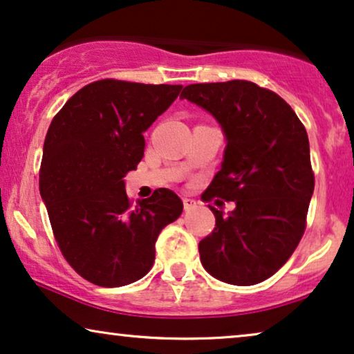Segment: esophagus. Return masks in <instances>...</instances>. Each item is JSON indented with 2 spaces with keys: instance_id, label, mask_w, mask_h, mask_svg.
I'll use <instances>...</instances> for the list:
<instances>
[{
  "instance_id": "34e87169",
  "label": "esophagus",
  "mask_w": 354,
  "mask_h": 354,
  "mask_svg": "<svg viewBox=\"0 0 354 354\" xmlns=\"http://www.w3.org/2000/svg\"><path fill=\"white\" fill-rule=\"evenodd\" d=\"M183 205H185V210L187 212V210L194 209L196 201L194 199H189V197H185V199H183Z\"/></svg>"
}]
</instances>
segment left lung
Segmentation results:
<instances>
[{
	"instance_id": "left-lung-1",
	"label": "left lung",
	"mask_w": 354,
	"mask_h": 354,
	"mask_svg": "<svg viewBox=\"0 0 354 354\" xmlns=\"http://www.w3.org/2000/svg\"><path fill=\"white\" fill-rule=\"evenodd\" d=\"M204 108L223 131L220 171L202 199L215 228L199 243L201 262L225 283L249 286L272 277L298 246L314 192L309 139L303 122L275 92L248 81L191 84L181 97Z\"/></svg>"
}]
</instances>
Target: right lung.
Segmentation results:
<instances>
[{
    "mask_svg": "<svg viewBox=\"0 0 354 354\" xmlns=\"http://www.w3.org/2000/svg\"><path fill=\"white\" fill-rule=\"evenodd\" d=\"M181 88L105 79L75 92L51 121L40 196L64 259L98 286L142 279L160 232L181 215V199L165 187L131 205L124 181L144 157V133Z\"/></svg>",
    "mask_w": 354,
    "mask_h": 354,
    "instance_id": "obj_1",
    "label": "right lung"
}]
</instances>
